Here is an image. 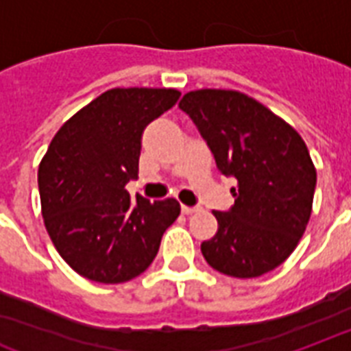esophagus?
Instances as JSON below:
<instances>
[{"label":"esophagus","mask_w":351,"mask_h":351,"mask_svg":"<svg viewBox=\"0 0 351 351\" xmlns=\"http://www.w3.org/2000/svg\"><path fill=\"white\" fill-rule=\"evenodd\" d=\"M199 210H200L199 206L182 204V213H184V215H191V213H195V211H199Z\"/></svg>","instance_id":"34e87169"}]
</instances>
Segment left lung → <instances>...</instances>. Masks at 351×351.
Returning <instances> with one entry per match:
<instances>
[{
	"instance_id": "1",
	"label": "left lung",
	"mask_w": 351,
	"mask_h": 351,
	"mask_svg": "<svg viewBox=\"0 0 351 351\" xmlns=\"http://www.w3.org/2000/svg\"><path fill=\"white\" fill-rule=\"evenodd\" d=\"M193 119L219 171L234 176L235 204L213 211L217 234L200 245L210 267L258 278L293 254L313 210L317 169L306 141L267 106L235 90L204 88L178 103Z\"/></svg>"
}]
</instances>
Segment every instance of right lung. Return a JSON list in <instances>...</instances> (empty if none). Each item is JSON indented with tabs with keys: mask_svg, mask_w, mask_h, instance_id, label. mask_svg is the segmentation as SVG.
<instances>
[{
	"mask_svg": "<svg viewBox=\"0 0 351 351\" xmlns=\"http://www.w3.org/2000/svg\"><path fill=\"white\" fill-rule=\"evenodd\" d=\"M175 88H112L80 108L51 140L38 167L42 215L57 252L99 283L140 276L180 215L175 199L130 200L141 134L178 101Z\"/></svg>",
	"mask_w": 351,
	"mask_h": 351,
	"instance_id": "add662e5",
	"label": "right lung"
}]
</instances>
